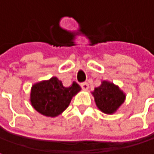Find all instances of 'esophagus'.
Returning a JSON list of instances; mask_svg holds the SVG:
<instances>
[{"label":"esophagus","mask_w":154,"mask_h":154,"mask_svg":"<svg viewBox=\"0 0 154 154\" xmlns=\"http://www.w3.org/2000/svg\"><path fill=\"white\" fill-rule=\"evenodd\" d=\"M81 87H82V89H83V90L86 91V90L89 88V85H88L86 82H85V83H82V84H81Z\"/></svg>","instance_id":"1"}]
</instances>
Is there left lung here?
Listing matches in <instances>:
<instances>
[{
	"instance_id": "8db88e82",
	"label": "left lung",
	"mask_w": 154,
	"mask_h": 154,
	"mask_svg": "<svg viewBox=\"0 0 154 154\" xmlns=\"http://www.w3.org/2000/svg\"><path fill=\"white\" fill-rule=\"evenodd\" d=\"M92 94L97 108L105 114L115 113L126 100L125 93L118 85L106 80L95 87Z\"/></svg>"
}]
</instances>
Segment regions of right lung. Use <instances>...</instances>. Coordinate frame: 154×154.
Returning <instances> with one entry per match:
<instances>
[{
  "label": "right lung",
  "mask_w": 154,
  "mask_h": 154,
  "mask_svg": "<svg viewBox=\"0 0 154 154\" xmlns=\"http://www.w3.org/2000/svg\"><path fill=\"white\" fill-rule=\"evenodd\" d=\"M81 91L76 82L69 87L56 77L43 80L32 85L30 103L33 108L46 117H57L69 107L72 98Z\"/></svg>",
  "instance_id": "right-lung-1"
}]
</instances>
